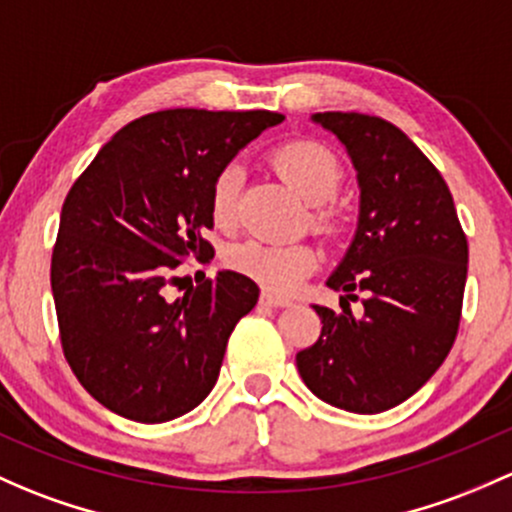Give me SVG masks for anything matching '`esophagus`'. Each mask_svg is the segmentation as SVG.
<instances>
[{
	"label": "esophagus",
	"mask_w": 512,
	"mask_h": 512,
	"mask_svg": "<svg viewBox=\"0 0 512 512\" xmlns=\"http://www.w3.org/2000/svg\"><path fill=\"white\" fill-rule=\"evenodd\" d=\"M260 301H262V304H267V306H289V304H292V299L279 297V294H274V292H262Z\"/></svg>",
	"instance_id": "34e87169"
}]
</instances>
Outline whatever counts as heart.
I'll use <instances>...</instances> for the list:
<instances>
[{"instance_id": "heart-1", "label": "heart", "mask_w": 512, "mask_h": 512, "mask_svg": "<svg viewBox=\"0 0 512 512\" xmlns=\"http://www.w3.org/2000/svg\"><path fill=\"white\" fill-rule=\"evenodd\" d=\"M274 166L279 174L299 191L309 203H326L341 186V164L316 142H292L274 152ZM240 171L225 166L215 176L211 188V215L218 225H230L235 218ZM228 265L270 292H294L319 265V252L304 242H267L245 240L228 250Z\"/></svg>"}]
</instances>
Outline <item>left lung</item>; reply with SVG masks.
I'll list each match as a JSON object with an SVG mask.
<instances>
[{"instance_id": "left-lung-1", "label": "left lung", "mask_w": 512, "mask_h": 512, "mask_svg": "<svg viewBox=\"0 0 512 512\" xmlns=\"http://www.w3.org/2000/svg\"><path fill=\"white\" fill-rule=\"evenodd\" d=\"M346 147L360 188L358 225L326 279L341 301L363 292V316L314 304L321 336L297 353L319 400L375 414L412 397L454 346L469 245L449 186L402 129L360 112H316Z\"/></svg>"}]
</instances>
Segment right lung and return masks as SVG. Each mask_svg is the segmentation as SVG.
I'll use <instances>...</instances> for the list:
<instances>
[{"label": "right lung", "instance_id": "obj_1", "mask_svg": "<svg viewBox=\"0 0 512 512\" xmlns=\"http://www.w3.org/2000/svg\"><path fill=\"white\" fill-rule=\"evenodd\" d=\"M279 112L164 110L122 127L80 174L61 211L51 260L63 353L107 410L159 424L201 405L233 328L260 289L223 270L166 299L184 257L213 252L215 176ZM176 279V277H174Z\"/></svg>", "mask_w": 512, "mask_h": 512}]
</instances>
